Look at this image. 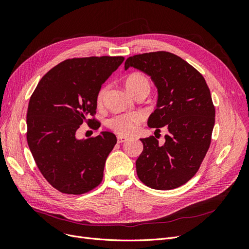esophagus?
Returning a JSON list of instances; mask_svg holds the SVG:
<instances>
[{"instance_id": "obj_1", "label": "esophagus", "mask_w": 249, "mask_h": 249, "mask_svg": "<svg viewBox=\"0 0 249 249\" xmlns=\"http://www.w3.org/2000/svg\"><path fill=\"white\" fill-rule=\"evenodd\" d=\"M127 140V138L126 137H124V136H117V142L118 143H123V142H125Z\"/></svg>"}]
</instances>
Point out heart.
Segmentation results:
<instances>
[{
  "mask_svg": "<svg viewBox=\"0 0 249 249\" xmlns=\"http://www.w3.org/2000/svg\"><path fill=\"white\" fill-rule=\"evenodd\" d=\"M125 88L132 95H135L140 91L149 92L150 82L148 78L142 72H132L127 76L125 80ZM107 87H102L96 95V104L102 105L104 101L105 93H106ZM143 116L140 113H125V114H119L109 119L108 126L111 130L119 135L124 136H130V135L136 132L138 125L142 123Z\"/></svg>",
  "mask_w": 249,
  "mask_h": 249,
  "instance_id": "1",
  "label": "heart"
}]
</instances>
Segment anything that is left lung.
<instances>
[{
	"mask_svg": "<svg viewBox=\"0 0 249 249\" xmlns=\"http://www.w3.org/2000/svg\"><path fill=\"white\" fill-rule=\"evenodd\" d=\"M137 69L152 78L158 88L157 109L148 126H166L165 143L154 136L140 139L143 150L136 170L143 184L170 190L192 178L205 159L212 139L215 107L201 73L169 52H152L125 60L124 69Z\"/></svg>",
	"mask_w": 249,
	"mask_h": 249,
	"instance_id": "8db88e82",
	"label": "left lung"
}]
</instances>
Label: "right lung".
<instances>
[{"label": "right lung", "instance_id": "1", "mask_svg": "<svg viewBox=\"0 0 249 249\" xmlns=\"http://www.w3.org/2000/svg\"><path fill=\"white\" fill-rule=\"evenodd\" d=\"M124 60L123 56L67 59L44 74L30 97L28 145L41 175L60 192L79 195L102 182L116 136L102 132L78 140L76 134L83 123L97 122V92Z\"/></svg>", "mask_w": 249, "mask_h": 249}]
</instances>
